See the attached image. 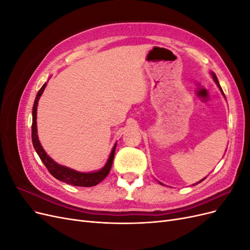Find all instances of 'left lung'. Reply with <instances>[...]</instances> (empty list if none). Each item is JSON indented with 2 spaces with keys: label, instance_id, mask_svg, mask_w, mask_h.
<instances>
[{
  "label": "left lung",
  "instance_id": "8db88e82",
  "mask_svg": "<svg viewBox=\"0 0 250 250\" xmlns=\"http://www.w3.org/2000/svg\"><path fill=\"white\" fill-rule=\"evenodd\" d=\"M211 75H213V78H214L215 82L217 83V85H218V87H219V88H220V90H221V93H222V94H223V96H224V93H223V90H222V88H221L220 84H219V81H218V79H217V76H216V75H215L214 73H211ZM224 97H225V96H224ZM202 180H204V178H203ZM202 180H200V181H199V183H201V181H202ZM199 183H198V184H199Z\"/></svg>",
  "mask_w": 250,
  "mask_h": 250
}]
</instances>
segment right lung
<instances>
[{
  "label": "right lung",
  "mask_w": 250,
  "mask_h": 250,
  "mask_svg": "<svg viewBox=\"0 0 250 250\" xmlns=\"http://www.w3.org/2000/svg\"><path fill=\"white\" fill-rule=\"evenodd\" d=\"M47 83L42 86V88L39 90V93L36 95V98L34 100L33 104V109H32V143H33V147L35 151L39 154L40 158L43 165L46 166V168L48 171L51 173V175L54 176L56 179H59L63 181V183L67 185H72V186H76V187H93L97 186L98 184H100L101 181L108 175V173L111 169V165L113 162V156H115V151H116V146H113L111 153L109 155L108 161L106 165L104 167L97 172L93 173H81L77 172L73 169L66 168L64 166H60L57 163L52 160L51 157L47 155V153L44 152V150L42 149L41 143L39 141V137H37V128H36V110H37V104H39L40 97L42 96L44 87H46Z\"/></svg>",
  "instance_id": "1"
}]
</instances>
